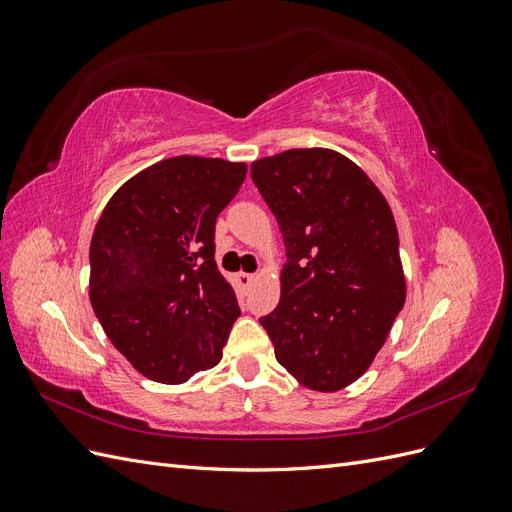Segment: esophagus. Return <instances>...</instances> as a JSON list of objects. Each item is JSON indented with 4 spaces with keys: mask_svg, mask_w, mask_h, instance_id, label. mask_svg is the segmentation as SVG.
<instances>
[{
    "mask_svg": "<svg viewBox=\"0 0 512 512\" xmlns=\"http://www.w3.org/2000/svg\"><path fill=\"white\" fill-rule=\"evenodd\" d=\"M237 280H239V288L241 290H250V286H252V282L256 280V275H252V273H239L237 275Z\"/></svg>",
    "mask_w": 512,
    "mask_h": 512,
    "instance_id": "esophagus-1",
    "label": "esophagus"
}]
</instances>
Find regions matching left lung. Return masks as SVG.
<instances>
[{"label": "left lung", "mask_w": 512, "mask_h": 512, "mask_svg": "<svg viewBox=\"0 0 512 512\" xmlns=\"http://www.w3.org/2000/svg\"><path fill=\"white\" fill-rule=\"evenodd\" d=\"M280 224L282 299L260 318L275 359L320 393L359 380L406 303L393 211L361 166L333 149H288L252 162Z\"/></svg>", "instance_id": "left-lung-1"}]
</instances>
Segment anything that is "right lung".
I'll list each match as a JSON object with an SVG mask.
<instances>
[{"label":"right lung","mask_w":512,"mask_h":512,"mask_svg":"<svg viewBox=\"0 0 512 512\" xmlns=\"http://www.w3.org/2000/svg\"><path fill=\"white\" fill-rule=\"evenodd\" d=\"M247 166L177 156L128 179L108 200L89 245V301L113 346L164 384L220 363L235 290L215 265V220Z\"/></svg>","instance_id":"1"}]
</instances>
